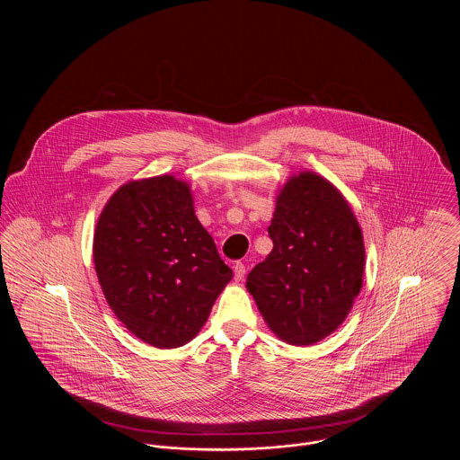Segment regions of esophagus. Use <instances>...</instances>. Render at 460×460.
Instances as JSON below:
<instances>
[{"label":"esophagus","instance_id":"esophagus-1","mask_svg":"<svg viewBox=\"0 0 460 460\" xmlns=\"http://www.w3.org/2000/svg\"><path fill=\"white\" fill-rule=\"evenodd\" d=\"M234 272H235V279H237V281L244 279V276H246V265L243 262L235 263V265H234Z\"/></svg>","mask_w":460,"mask_h":460}]
</instances>
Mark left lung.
<instances>
[{
  "label": "left lung",
  "instance_id": "1",
  "mask_svg": "<svg viewBox=\"0 0 460 460\" xmlns=\"http://www.w3.org/2000/svg\"><path fill=\"white\" fill-rule=\"evenodd\" d=\"M269 235L272 252L246 288L279 340L314 345L341 326L361 290V226L341 191L306 170L279 188Z\"/></svg>",
  "mask_w": 460,
  "mask_h": 460
}]
</instances>
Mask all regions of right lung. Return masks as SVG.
Wrapping results in <instances>:
<instances>
[{
    "mask_svg": "<svg viewBox=\"0 0 460 460\" xmlns=\"http://www.w3.org/2000/svg\"><path fill=\"white\" fill-rule=\"evenodd\" d=\"M99 285L141 341H191L234 272L195 214L191 186L173 175L129 181L106 201L93 234Z\"/></svg>",
    "mask_w": 460,
    "mask_h": 460,
    "instance_id": "add662e5",
    "label": "right lung"
}]
</instances>
